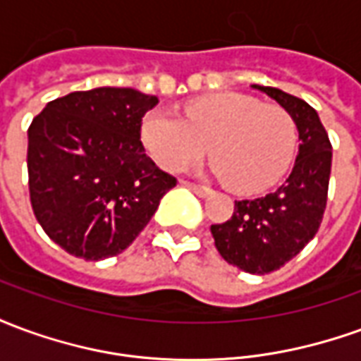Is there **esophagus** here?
Wrapping results in <instances>:
<instances>
[{"label": "esophagus", "instance_id": "obj_1", "mask_svg": "<svg viewBox=\"0 0 361 361\" xmlns=\"http://www.w3.org/2000/svg\"><path fill=\"white\" fill-rule=\"evenodd\" d=\"M181 185H183V188L191 189V191H195V193H197V195H199V197H207V195H209V193H211V191H212L211 188H207V185H199V183H193V181L181 180Z\"/></svg>", "mask_w": 361, "mask_h": 361}]
</instances>
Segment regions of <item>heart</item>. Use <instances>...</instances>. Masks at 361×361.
Wrapping results in <instances>:
<instances>
[{
    "mask_svg": "<svg viewBox=\"0 0 361 361\" xmlns=\"http://www.w3.org/2000/svg\"><path fill=\"white\" fill-rule=\"evenodd\" d=\"M142 145L166 170H183L207 154L212 170L242 193L271 188L286 173L298 145L294 118L282 106L245 94H214L185 108V119L149 111L141 126Z\"/></svg>",
    "mask_w": 361,
    "mask_h": 361,
    "instance_id": "obj_1",
    "label": "heart"
}]
</instances>
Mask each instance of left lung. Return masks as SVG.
I'll return each mask as SVG.
<instances>
[{"mask_svg":"<svg viewBox=\"0 0 361 361\" xmlns=\"http://www.w3.org/2000/svg\"><path fill=\"white\" fill-rule=\"evenodd\" d=\"M294 118L300 152L288 180L272 193L235 201L226 222L212 224L222 259L251 274L279 271L317 234L326 209L333 147L317 111L310 104L274 87L253 85Z\"/></svg>","mask_w":361,"mask_h":361,"instance_id":"left-lung-1","label":"left lung"}]
</instances>
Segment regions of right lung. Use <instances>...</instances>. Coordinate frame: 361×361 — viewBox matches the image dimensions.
Masks as SVG:
<instances>
[{
	"label": "right lung",
	"mask_w": 361,
	"mask_h": 361,
	"mask_svg": "<svg viewBox=\"0 0 361 361\" xmlns=\"http://www.w3.org/2000/svg\"><path fill=\"white\" fill-rule=\"evenodd\" d=\"M157 96L77 90L46 104L28 127V191L50 240L87 261L127 250L178 183L141 142Z\"/></svg>",
	"instance_id": "add662e5"
}]
</instances>
